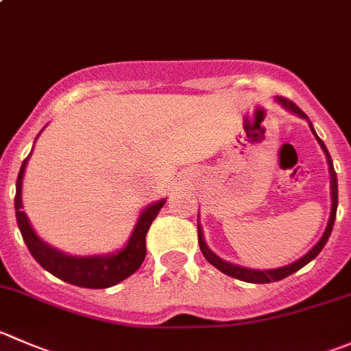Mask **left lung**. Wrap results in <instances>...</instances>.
Masks as SVG:
<instances>
[{"instance_id":"left-lung-1","label":"left lung","mask_w":351,"mask_h":351,"mask_svg":"<svg viewBox=\"0 0 351 351\" xmlns=\"http://www.w3.org/2000/svg\"><path fill=\"white\" fill-rule=\"evenodd\" d=\"M278 101H280L281 104H283L287 110H290L291 113L298 114L300 118H307V114L304 113V111L300 110V108L297 106V104L293 103V101L287 99V97H278ZM308 125H311V130L314 132V127H312V123L308 121ZM314 135L317 137V134L314 132ZM319 144H321V147L324 149L326 156H328V162H329V173H331V193H332V209H331V217H329V223H328V228H326L324 234H322L321 240L315 243V247L312 248L311 252H307V254L304 255L302 258H298L297 262H293V264H290V266H285V267H280V269H271V271H257V269H247V267H240V266H234V264H230V262L226 261H221L219 257H217L216 254H213V252L207 248L206 241H204L202 238V230H200L199 226V245H200V250H202L204 257L207 258V262L209 264H213L214 267H217L219 271H223L224 274H228V276L231 278H237V280L240 281H247V283H273V281H280L283 280V278L290 276V274L297 273L298 269H302L304 266H307L308 262L312 261V258L317 257L319 254H321V250L324 248L326 241L329 240V234H331L332 231V226H335V219H336V209H338V178H336V171H335V166H332V159L331 156H329L328 152V147L324 145V142L321 141V138L317 137Z\"/></svg>"}]
</instances>
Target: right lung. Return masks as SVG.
Returning a JSON list of instances; mask_svg holds the SVG:
<instances>
[{"label":"right lung","mask_w":351,"mask_h":351,"mask_svg":"<svg viewBox=\"0 0 351 351\" xmlns=\"http://www.w3.org/2000/svg\"><path fill=\"white\" fill-rule=\"evenodd\" d=\"M29 156L23 159L19 178H16L15 214L20 233H22L23 241H25L32 257L53 276L82 288H96V290L97 288H110L132 276L144 262L145 252H147L145 234H147L149 228H151L152 221L156 219L161 207L165 206V200L152 204L141 214L127 247L118 254L108 255V257H71V255L61 254V252L54 250V248L47 247L44 241H40L30 228L25 213L22 210V178Z\"/></svg>","instance_id":"add662e5"}]
</instances>
